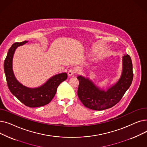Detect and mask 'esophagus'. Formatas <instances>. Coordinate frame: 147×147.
I'll return each instance as SVG.
<instances>
[{
    "label": "esophagus",
    "mask_w": 147,
    "mask_h": 147,
    "mask_svg": "<svg viewBox=\"0 0 147 147\" xmlns=\"http://www.w3.org/2000/svg\"><path fill=\"white\" fill-rule=\"evenodd\" d=\"M77 73V70L74 68H71V69H69V71H68V75L69 76H71L73 74H76Z\"/></svg>",
    "instance_id": "1"
}]
</instances>
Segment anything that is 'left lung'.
I'll list each match as a JSON object with an SVG mask.
<instances>
[{"label":"left lung","instance_id":"obj_1","mask_svg":"<svg viewBox=\"0 0 147 147\" xmlns=\"http://www.w3.org/2000/svg\"><path fill=\"white\" fill-rule=\"evenodd\" d=\"M134 78L132 63L129 55L123 57V71L119 80L107 91L100 90L88 79L78 76V95L86 107L101 111L117 104L132 84Z\"/></svg>","mask_w":147,"mask_h":147}]
</instances>
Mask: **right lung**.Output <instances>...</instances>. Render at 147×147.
I'll return each instance as SVG.
<instances>
[{
    "mask_svg": "<svg viewBox=\"0 0 147 147\" xmlns=\"http://www.w3.org/2000/svg\"><path fill=\"white\" fill-rule=\"evenodd\" d=\"M27 41L14 43L9 48L4 61V71L7 86L11 93L18 100L29 107H38L49 104L55 96L61 82L67 79L66 73L53 76L39 88L31 89L24 86L15 79L12 70V58L18 46Z\"/></svg>",
    "mask_w": 147,
    "mask_h": 147,
    "instance_id": "1",
    "label": "right lung"
}]
</instances>
